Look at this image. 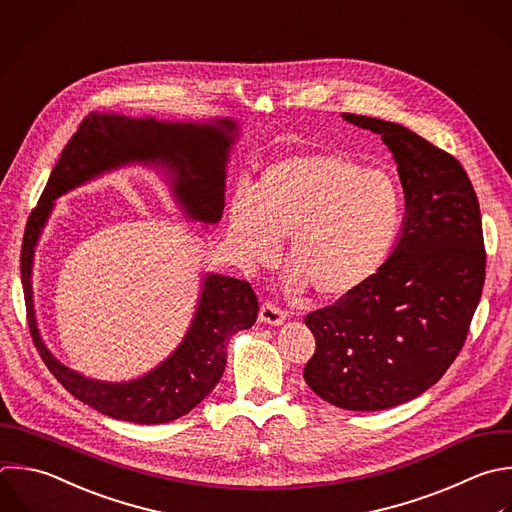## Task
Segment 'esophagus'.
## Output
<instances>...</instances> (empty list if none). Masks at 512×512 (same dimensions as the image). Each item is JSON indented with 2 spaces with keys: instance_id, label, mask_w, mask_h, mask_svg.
<instances>
[{
  "instance_id": "34e87169",
  "label": "esophagus",
  "mask_w": 512,
  "mask_h": 512,
  "mask_svg": "<svg viewBox=\"0 0 512 512\" xmlns=\"http://www.w3.org/2000/svg\"><path fill=\"white\" fill-rule=\"evenodd\" d=\"M258 318H260V322H264V324H270V326H280V324H284V320H286V314H284L280 308H276L274 304H270V302H264V304L260 306Z\"/></svg>"
}]
</instances>
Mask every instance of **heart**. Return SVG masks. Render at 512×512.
Returning <instances> with one entry per match:
<instances>
[{
    "instance_id": "obj_1",
    "label": "heart",
    "mask_w": 512,
    "mask_h": 512,
    "mask_svg": "<svg viewBox=\"0 0 512 512\" xmlns=\"http://www.w3.org/2000/svg\"><path fill=\"white\" fill-rule=\"evenodd\" d=\"M396 178L338 152H294L240 182L228 202V234L248 264H270L288 238L286 288L326 302L362 292L382 270L402 224Z\"/></svg>"
}]
</instances>
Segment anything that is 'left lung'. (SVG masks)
I'll return each instance as SVG.
<instances>
[{
  "label": "left lung",
  "mask_w": 512,
  "mask_h": 512,
  "mask_svg": "<svg viewBox=\"0 0 512 512\" xmlns=\"http://www.w3.org/2000/svg\"><path fill=\"white\" fill-rule=\"evenodd\" d=\"M380 136L404 190V220L378 276L356 296L310 312L306 384L326 402L374 412L436 384L458 356L484 284L474 188L450 154L408 128L342 114Z\"/></svg>",
  "instance_id": "left-lung-1"
}]
</instances>
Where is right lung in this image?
Segmentation results:
<instances>
[{
    "mask_svg": "<svg viewBox=\"0 0 512 512\" xmlns=\"http://www.w3.org/2000/svg\"><path fill=\"white\" fill-rule=\"evenodd\" d=\"M238 136L240 126L232 118L174 122L114 112L92 114L64 148L28 220L22 284L36 348L72 396L106 416L136 424H162L188 414L220 382L226 368V344L236 332L256 322L258 298L248 282L208 272L202 276L192 322L166 360L126 382L84 376L50 352L34 308V256L56 200L104 174L138 164L160 172L182 214L208 228L218 224L224 212L226 168Z\"/></svg>",
    "mask_w": 512,
    "mask_h": 512,
    "instance_id": "1",
    "label": "right lung"
}]
</instances>
